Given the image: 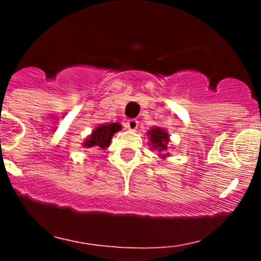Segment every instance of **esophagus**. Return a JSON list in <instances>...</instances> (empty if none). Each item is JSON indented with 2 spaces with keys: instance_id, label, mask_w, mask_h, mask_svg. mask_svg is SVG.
I'll use <instances>...</instances> for the list:
<instances>
[{
  "instance_id": "esophagus-1",
  "label": "esophagus",
  "mask_w": 261,
  "mask_h": 261,
  "mask_svg": "<svg viewBox=\"0 0 261 261\" xmlns=\"http://www.w3.org/2000/svg\"><path fill=\"white\" fill-rule=\"evenodd\" d=\"M138 126H139V122L136 120H128L127 122H126V127H127L130 131H135L136 128H138Z\"/></svg>"
}]
</instances>
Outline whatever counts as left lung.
Here are the masks:
<instances>
[{
	"label": "left lung",
	"instance_id": "left-lung-1",
	"mask_svg": "<svg viewBox=\"0 0 261 261\" xmlns=\"http://www.w3.org/2000/svg\"><path fill=\"white\" fill-rule=\"evenodd\" d=\"M147 139V144L149 146H151L152 150H156L158 151V156L160 159H167V158L170 156V154L168 152V150L170 147H173V145H170V136L169 133L165 130L164 127H160V126H152L147 130L146 133Z\"/></svg>",
	"mask_w": 261,
	"mask_h": 261
}]
</instances>
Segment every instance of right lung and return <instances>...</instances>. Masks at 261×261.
Wrapping results in <instances>:
<instances>
[{
    "instance_id": "right-lung-1",
    "label": "right lung",
    "mask_w": 261,
    "mask_h": 261,
    "mask_svg": "<svg viewBox=\"0 0 261 261\" xmlns=\"http://www.w3.org/2000/svg\"><path fill=\"white\" fill-rule=\"evenodd\" d=\"M121 128H122V126L118 122H106L97 125L92 130V133L87 136L82 146L87 147V149L106 150L111 145V140L115 134L118 133Z\"/></svg>"
}]
</instances>
